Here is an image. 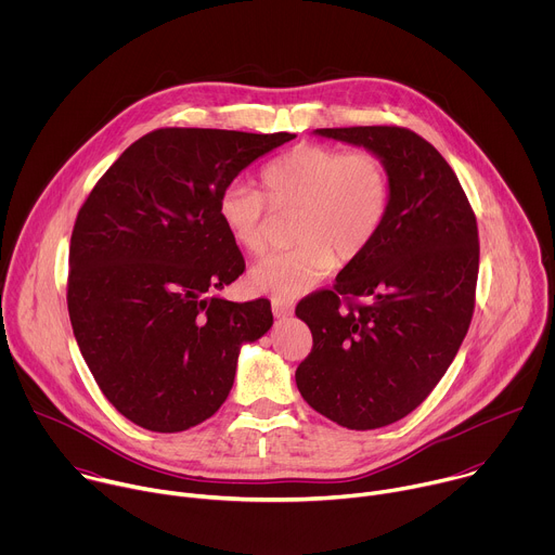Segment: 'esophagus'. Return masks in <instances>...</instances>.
<instances>
[{"instance_id":"34e87169","label":"esophagus","mask_w":555,"mask_h":555,"mask_svg":"<svg viewBox=\"0 0 555 555\" xmlns=\"http://www.w3.org/2000/svg\"><path fill=\"white\" fill-rule=\"evenodd\" d=\"M272 311L276 319H285V315L294 313V305L281 296H272Z\"/></svg>"}]
</instances>
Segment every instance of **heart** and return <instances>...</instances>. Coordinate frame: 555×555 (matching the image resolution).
Segmentation results:
<instances>
[{
  "label": "heart",
  "instance_id": "obj_1",
  "mask_svg": "<svg viewBox=\"0 0 555 555\" xmlns=\"http://www.w3.org/2000/svg\"><path fill=\"white\" fill-rule=\"evenodd\" d=\"M272 212H294L287 253L250 270L263 294L294 298L323 281L340 261H353L377 240L390 210V173L375 151L298 144L261 169V191L232 182L217 199L230 240L250 255L268 248Z\"/></svg>",
  "mask_w": 555,
  "mask_h": 555
}]
</instances>
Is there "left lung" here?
Wrapping results in <instances>:
<instances>
[{
  "mask_svg": "<svg viewBox=\"0 0 555 555\" xmlns=\"http://www.w3.org/2000/svg\"><path fill=\"white\" fill-rule=\"evenodd\" d=\"M313 133L375 151L390 173V210L377 240L340 270L334 289L296 305L313 338L296 369L302 400L345 428L373 430L428 398L467 334L479 276L477 217L450 165L415 131ZM360 295L366 306L350 300Z\"/></svg>",
  "mask_w": 555,
  "mask_h": 555,
  "instance_id": "8db88e82",
  "label": "left lung"
}]
</instances>
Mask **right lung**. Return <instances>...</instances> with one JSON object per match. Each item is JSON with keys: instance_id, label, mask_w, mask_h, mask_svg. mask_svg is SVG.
I'll return each mask as SVG.
<instances>
[{"instance_id": "1", "label": "right lung", "mask_w": 555, "mask_h": 555, "mask_svg": "<svg viewBox=\"0 0 555 555\" xmlns=\"http://www.w3.org/2000/svg\"><path fill=\"white\" fill-rule=\"evenodd\" d=\"M296 138L155 129L99 180L69 242L74 338L114 409L153 433L212 417L242 345L272 327L270 300L206 296L244 274L217 215L219 193L257 157Z\"/></svg>"}]
</instances>
